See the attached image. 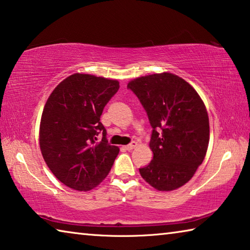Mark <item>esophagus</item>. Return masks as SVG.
I'll return each instance as SVG.
<instances>
[{
    "label": "esophagus",
    "mask_w": 250,
    "mask_h": 250,
    "mask_svg": "<svg viewBox=\"0 0 250 250\" xmlns=\"http://www.w3.org/2000/svg\"><path fill=\"white\" fill-rule=\"evenodd\" d=\"M137 145L138 143L137 142H131L130 145H128V146H125V150H128V151H131V150H133L135 146H137Z\"/></svg>",
    "instance_id": "1"
}]
</instances>
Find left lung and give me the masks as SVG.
<instances>
[{"label":"left lung","mask_w":250,"mask_h":250,"mask_svg":"<svg viewBox=\"0 0 250 250\" xmlns=\"http://www.w3.org/2000/svg\"><path fill=\"white\" fill-rule=\"evenodd\" d=\"M128 88L140 99L153 128L149 145L153 159L140 174L158 191H174L192 179L206 155L205 104L191 84L167 71L134 78Z\"/></svg>","instance_id":"obj_1"}]
</instances>
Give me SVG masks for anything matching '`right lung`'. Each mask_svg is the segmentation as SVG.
I'll list each match as a JSON object with an SVG mask.
<instances>
[{
    "label": "right lung",
    "instance_id": "1",
    "mask_svg": "<svg viewBox=\"0 0 250 250\" xmlns=\"http://www.w3.org/2000/svg\"><path fill=\"white\" fill-rule=\"evenodd\" d=\"M116 79L76 73L49 95L40 125V147L57 179L76 191H90L108 175L119 153L100 122L104 105L119 89ZM103 132V140L96 135Z\"/></svg>",
    "mask_w": 250,
    "mask_h": 250
}]
</instances>
